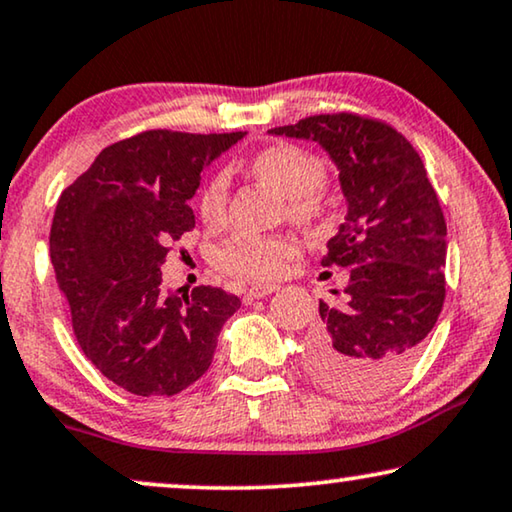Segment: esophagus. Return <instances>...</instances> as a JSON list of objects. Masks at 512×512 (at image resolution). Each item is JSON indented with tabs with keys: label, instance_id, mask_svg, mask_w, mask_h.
I'll use <instances>...</instances> for the list:
<instances>
[{
	"label": "esophagus",
	"instance_id": "obj_1",
	"mask_svg": "<svg viewBox=\"0 0 512 512\" xmlns=\"http://www.w3.org/2000/svg\"><path fill=\"white\" fill-rule=\"evenodd\" d=\"M278 290V285H253L250 290L246 292V301H255V299H262L266 294H273Z\"/></svg>",
	"mask_w": 512,
	"mask_h": 512
}]
</instances>
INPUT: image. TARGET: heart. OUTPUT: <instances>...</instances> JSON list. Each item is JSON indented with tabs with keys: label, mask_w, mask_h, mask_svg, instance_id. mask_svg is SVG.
Returning <instances> with one entry per match:
<instances>
[{
	"label": "heart",
	"mask_w": 512,
	"mask_h": 512,
	"mask_svg": "<svg viewBox=\"0 0 512 512\" xmlns=\"http://www.w3.org/2000/svg\"><path fill=\"white\" fill-rule=\"evenodd\" d=\"M250 174L285 197V213L294 222H313L322 213L320 187L327 181L325 162L292 143H276L250 160ZM227 178L213 176L199 197V215L206 225H220L227 211ZM297 253L287 236H234L215 253L222 271L246 280H273Z\"/></svg>",
	"instance_id": "1"
}]
</instances>
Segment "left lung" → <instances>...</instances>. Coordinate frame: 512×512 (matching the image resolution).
Returning a JSON list of instances; mask_svg holds the SVG:
<instances>
[{
    "mask_svg": "<svg viewBox=\"0 0 512 512\" xmlns=\"http://www.w3.org/2000/svg\"><path fill=\"white\" fill-rule=\"evenodd\" d=\"M269 134L318 143L348 204L322 266L350 278L338 304L320 301L306 369L343 397H376L406 376L441 315L448 229L436 190L410 141L380 120L311 115Z\"/></svg>",
    "mask_w": 512,
    "mask_h": 512,
    "instance_id": "left-lung-1",
    "label": "left lung"
}]
</instances>
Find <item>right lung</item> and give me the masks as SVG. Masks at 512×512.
Returning <instances> with one entry per match:
<instances>
[{
  "label": "right lung",
  "mask_w": 512,
  "mask_h": 512,
  "mask_svg": "<svg viewBox=\"0 0 512 512\" xmlns=\"http://www.w3.org/2000/svg\"><path fill=\"white\" fill-rule=\"evenodd\" d=\"M150 129L104 148L62 192L50 262L85 357L139 397H174L208 371L241 308L220 287H162L171 241L192 232L201 171L243 139Z\"/></svg>",
  "instance_id": "right-lung-1"
}]
</instances>
